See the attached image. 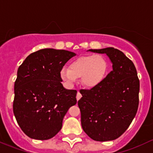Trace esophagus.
<instances>
[{"mask_svg": "<svg viewBox=\"0 0 153 153\" xmlns=\"http://www.w3.org/2000/svg\"><path fill=\"white\" fill-rule=\"evenodd\" d=\"M81 97H82V94H80L79 92L77 93V94H76V100L79 101V100H80V98H81Z\"/></svg>", "mask_w": 153, "mask_h": 153, "instance_id": "obj_1", "label": "esophagus"}]
</instances>
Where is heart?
Listing matches in <instances>:
<instances>
[{
    "mask_svg": "<svg viewBox=\"0 0 153 153\" xmlns=\"http://www.w3.org/2000/svg\"><path fill=\"white\" fill-rule=\"evenodd\" d=\"M108 71V62L100 54L82 56L75 59L70 64V68L63 67L60 69L61 79L68 87H72L81 78L83 85L94 88L102 82Z\"/></svg>",
    "mask_w": 153,
    "mask_h": 153,
    "instance_id": "1",
    "label": "heart"
}]
</instances>
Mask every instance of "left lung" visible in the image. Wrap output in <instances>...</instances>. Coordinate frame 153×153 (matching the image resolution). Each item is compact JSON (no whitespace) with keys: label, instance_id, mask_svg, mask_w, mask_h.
<instances>
[{"label":"left lung","instance_id":"1","mask_svg":"<svg viewBox=\"0 0 153 153\" xmlns=\"http://www.w3.org/2000/svg\"><path fill=\"white\" fill-rule=\"evenodd\" d=\"M88 51L107 54L113 70L98 85L80 90L82 127L94 141H112L123 134L135 116L139 79L133 62L122 51L113 47Z\"/></svg>","mask_w":153,"mask_h":153}]
</instances>
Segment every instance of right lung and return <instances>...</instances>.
<instances>
[{
  "label": "right lung",
  "mask_w": 153,
  "mask_h": 153,
  "mask_svg": "<svg viewBox=\"0 0 153 153\" xmlns=\"http://www.w3.org/2000/svg\"><path fill=\"white\" fill-rule=\"evenodd\" d=\"M76 53L44 48L29 54L18 70L13 112L29 138L50 139L58 133L69 108L76 103V91L67 90L59 71Z\"/></svg>",
  "instance_id": "1"
}]
</instances>
